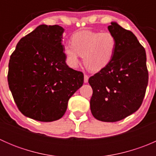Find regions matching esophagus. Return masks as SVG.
<instances>
[{
  "label": "esophagus",
  "mask_w": 156,
  "mask_h": 156,
  "mask_svg": "<svg viewBox=\"0 0 156 156\" xmlns=\"http://www.w3.org/2000/svg\"><path fill=\"white\" fill-rule=\"evenodd\" d=\"M88 78H89L88 75H84V83H87L88 82Z\"/></svg>",
  "instance_id": "esophagus-1"
}]
</instances>
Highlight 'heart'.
Returning a JSON list of instances; mask_svg holds the SVG:
<instances>
[{
	"label": "heart",
	"instance_id": "b5f03b06",
	"mask_svg": "<svg viewBox=\"0 0 156 156\" xmlns=\"http://www.w3.org/2000/svg\"><path fill=\"white\" fill-rule=\"evenodd\" d=\"M71 41L72 44H66L63 49L69 66L76 68L81 56L84 66L92 72L106 68L113 59L117 48L115 36L109 31H80L72 36Z\"/></svg>",
	"mask_w": 156,
	"mask_h": 156
}]
</instances>
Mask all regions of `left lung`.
Listing matches in <instances>:
<instances>
[{
  "label": "left lung",
  "instance_id": "1",
  "mask_svg": "<svg viewBox=\"0 0 156 156\" xmlns=\"http://www.w3.org/2000/svg\"><path fill=\"white\" fill-rule=\"evenodd\" d=\"M117 40L111 62L88 80L93 89L90 111L99 121L115 122L133 114L145 97L149 74L145 49L118 23L108 26Z\"/></svg>",
  "mask_w": 156,
  "mask_h": 156
}]
</instances>
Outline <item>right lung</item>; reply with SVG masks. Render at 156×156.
Here are the masks:
<instances>
[{
    "mask_svg": "<svg viewBox=\"0 0 156 156\" xmlns=\"http://www.w3.org/2000/svg\"><path fill=\"white\" fill-rule=\"evenodd\" d=\"M64 29L41 25L20 39L9 62L7 80L16 104L26 117L53 122L65 114L84 75L69 68L62 44Z\"/></svg>",
    "mask_w": 156,
    "mask_h": 156,
    "instance_id": "add662e5",
    "label": "right lung"
}]
</instances>
